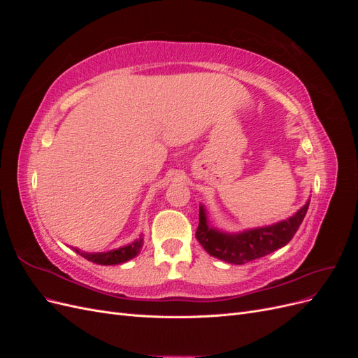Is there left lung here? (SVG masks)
Wrapping results in <instances>:
<instances>
[{
    "mask_svg": "<svg viewBox=\"0 0 358 358\" xmlns=\"http://www.w3.org/2000/svg\"><path fill=\"white\" fill-rule=\"evenodd\" d=\"M309 201L310 199H308V201L287 220L236 233L224 231L218 227H213L209 222L206 208L200 204L196 237L209 255L230 264H245L285 246L294 237L303 222Z\"/></svg>",
    "mask_w": 358,
    "mask_h": 358,
    "instance_id": "8db88e82",
    "label": "left lung"
}]
</instances>
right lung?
<instances>
[{
	"label": "right lung",
	"mask_w": 358,
	"mask_h": 358,
	"mask_svg": "<svg viewBox=\"0 0 358 358\" xmlns=\"http://www.w3.org/2000/svg\"><path fill=\"white\" fill-rule=\"evenodd\" d=\"M142 246H143V236L140 234L138 239H136L134 242L128 243L125 246H119L116 249H110V251L107 252H85L78 248H73V249L78 254H80L83 258L88 259V262L101 264V266H115V264H122L128 262V259L137 257L140 251H142Z\"/></svg>",
	"instance_id": "add662e5"
}]
</instances>
